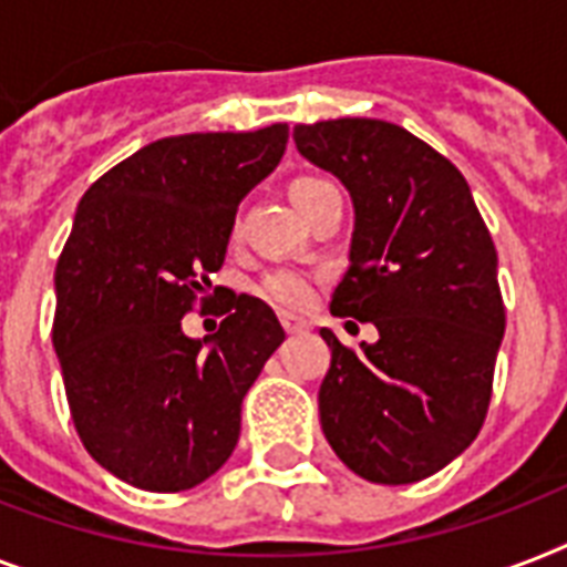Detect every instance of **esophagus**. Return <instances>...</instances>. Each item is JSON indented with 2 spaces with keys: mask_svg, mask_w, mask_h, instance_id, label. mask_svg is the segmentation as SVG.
<instances>
[{
  "mask_svg": "<svg viewBox=\"0 0 567 567\" xmlns=\"http://www.w3.org/2000/svg\"><path fill=\"white\" fill-rule=\"evenodd\" d=\"M282 329L288 332V336H300V332H306L309 329V323L302 318H297V315H282Z\"/></svg>",
  "mask_w": 567,
  "mask_h": 567,
  "instance_id": "1",
  "label": "esophagus"
}]
</instances>
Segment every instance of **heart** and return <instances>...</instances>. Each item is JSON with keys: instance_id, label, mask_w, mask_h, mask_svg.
Here are the masks:
<instances>
[{"instance_id": "obj_1", "label": "heart", "mask_w": 567, "mask_h": 567, "mask_svg": "<svg viewBox=\"0 0 567 567\" xmlns=\"http://www.w3.org/2000/svg\"><path fill=\"white\" fill-rule=\"evenodd\" d=\"M320 185H327L323 179H315V176H300V179H293L288 185V194H291V203H300L306 196L311 194ZM261 291L274 306L288 311L306 309L311 302V293H315V285H311V276H306L302 270H274V274L267 276L265 285H261Z\"/></svg>"}]
</instances>
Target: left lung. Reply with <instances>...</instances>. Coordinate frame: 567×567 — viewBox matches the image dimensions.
Masks as SVG:
<instances>
[{"label":"left lung","instance_id":"1","mask_svg":"<svg viewBox=\"0 0 567 567\" xmlns=\"http://www.w3.org/2000/svg\"><path fill=\"white\" fill-rule=\"evenodd\" d=\"M293 144L353 199L350 270L329 309L379 329L359 353L320 329L332 350L320 426L368 483H417L450 465L488 412L506 329L497 249L465 176L412 132L344 117L297 126Z\"/></svg>","mask_w":567,"mask_h":567}]
</instances>
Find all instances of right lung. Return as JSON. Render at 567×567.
Returning <instances> with one entry per match:
<instances>
[{
    "label": "right lung",
    "instance_id": "1",
    "mask_svg": "<svg viewBox=\"0 0 567 567\" xmlns=\"http://www.w3.org/2000/svg\"><path fill=\"white\" fill-rule=\"evenodd\" d=\"M288 126L162 137L96 179L55 267V344L79 439L144 492H188L231 456L240 403L285 341L274 309L214 297V336L182 318L212 302L240 199L282 162Z\"/></svg>",
    "mask_w": 567,
    "mask_h": 567
}]
</instances>
